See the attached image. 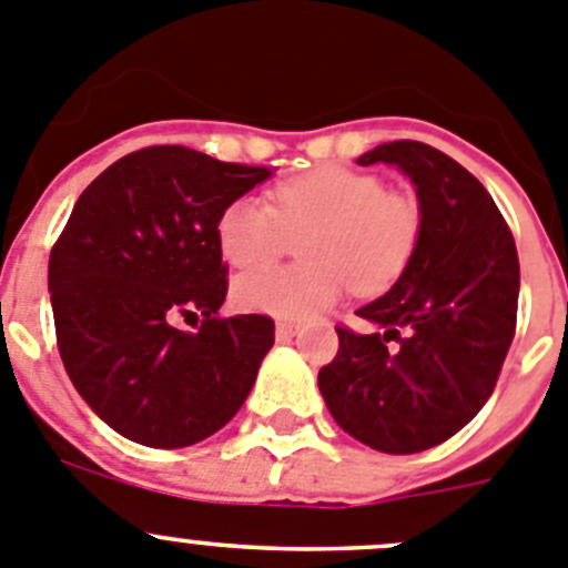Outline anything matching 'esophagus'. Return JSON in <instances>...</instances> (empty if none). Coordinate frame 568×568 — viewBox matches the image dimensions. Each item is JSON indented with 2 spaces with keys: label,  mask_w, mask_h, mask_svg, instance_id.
Returning a JSON list of instances; mask_svg holds the SVG:
<instances>
[{
  "label": "esophagus",
  "mask_w": 568,
  "mask_h": 568,
  "mask_svg": "<svg viewBox=\"0 0 568 568\" xmlns=\"http://www.w3.org/2000/svg\"><path fill=\"white\" fill-rule=\"evenodd\" d=\"M274 334H277L280 342H288L291 336L300 334V328H296V325H291V322H277V328H274Z\"/></svg>",
  "instance_id": "34e87169"
}]
</instances>
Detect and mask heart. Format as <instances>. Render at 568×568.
<instances>
[{"instance_id":"obj_1","label":"heart","mask_w":568,"mask_h":568,"mask_svg":"<svg viewBox=\"0 0 568 568\" xmlns=\"http://www.w3.org/2000/svg\"><path fill=\"white\" fill-rule=\"evenodd\" d=\"M305 233L304 239L302 234ZM422 234V209L410 195L385 192L371 172L322 166L288 178L272 206L237 197L217 217V248L234 268L273 262L302 236L303 266L240 274L234 303L277 320H316L347 288L382 294L410 263Z\"/></svg>"}]
</instances>
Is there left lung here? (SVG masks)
Wrapping results in <instances>:
<instances>
[{"instance_id":"8db88e82","label":"left lung","mask_w":568,"mask_h":568,"mask_svg":"<svg viewBox=\"0 0 568 568\" xmlns=\"http://www.w3.org/2000/svg\"><path fill=\"white\" fill-rule=\"evenodd\" d=\"M356 163L410 178L422 234L393 288L356 311L371 334L336 328L316 382L342 430L407 456L456 436L493 396L515 336L518 252L481 181L436 146L390 141Z\"/></svg>"}]
</instances>
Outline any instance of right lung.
<instances>
[{"instance_id": "right-lung-1", "label": "right lung", "mask_w": 568, "mask_h": 568, "mask_svg": "<svg viewBox=\"0 0 568 568\" xmlns=\"http://www.w3.org/2000/svg\"><path fill=\"white\" fill-rule=\"evenodd\" d=\"M272 170L186 146H146L106 166L50 252L55 339L95 416L144 447L197 444L234 418L274 345V320H221L217 217ZM178 315L202 322L175 329Z\"/></svg>"}]
</instances>
